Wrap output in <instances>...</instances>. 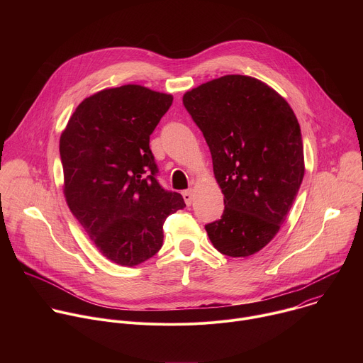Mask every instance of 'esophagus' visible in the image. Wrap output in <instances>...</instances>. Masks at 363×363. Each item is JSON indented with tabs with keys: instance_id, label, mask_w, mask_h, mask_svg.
Returning <instances> with one entry per match:
<instances>
[{
	"instance_id": "1",
	"label": "esophagus",
	"mask_w": 363,
	"mask_h": 363,
	"mask_svg": "<svg viewBox=\"0 0 363 363\" xmlns=\"http://www.w3.org/2000/svg\"><path fill=\"white\" fill-rule=\"evenodd\" d=\"M182 196H184V201L186 202V205H191L192 198H194V189H192V188H189V189L184 191V192H182Z\"/></svg>"
}]
</instances>
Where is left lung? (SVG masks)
<instances>
[{
	"label": "left lung",
	"mask_w": 363,
	"mask_h": 363,
	"mask_svg": "<svg viewBox=\"0 0 363 363\" xmlns=\"http://www.w3.org/2000/svg\"><path fill=\"white\" fill-rule=\"evenodd\" d=\"M210 147L224 194L220 220L205 225L213 245L247 257L279 233L304 177L303 140L289 103L254 77L228 74L184 94Z\"/></svg>",
	"instance_id": "8db88e82"
}]
</instances>
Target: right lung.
Masks as SVG:
<instances>
[{
  "label": "right lung",
  "instance_id": "right-lung-1",
  "mask_svg": "<svg viewBox=\"0 0 363 363\" xmlns=\"http://www.w3.org/2000/svg\"><path fill=\"white\" fill-rule=\"evenodd\" d=\"M174 97L143 86L84 99L60 138L69 208L97 250L133 267L157 254L164 223L184 198L162 188L149 138Z\"/></svg>",
  "mask_w": 363,
  "mask_h": 363
}]
</instances>
